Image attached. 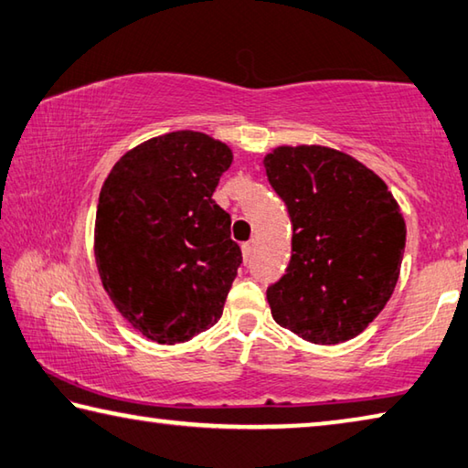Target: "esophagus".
Instances as JSON below:
<instances>
[{
    "label": "esophagus",
    "mask_w": 468,
    "mask_h": 468,
    "mask_svg": "<svg viewBox=\"0 0 468 468\" xmlns=\"http://www.w3.org/2000/svg\"><path fill=\"white\" fill-rule=\"evenodd\" d=\"M256 245H258V239H250L248 243H243V245H241L243 256H245V258H250L251 253H253V250H256Z\"/></svg>",
    "instance_id": "obj_1"
}]
</instances>
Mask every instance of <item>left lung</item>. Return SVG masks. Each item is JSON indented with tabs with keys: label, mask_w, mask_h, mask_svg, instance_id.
<instances>
[{
	"label": "left lung",
	"mask_w": 468,
	"mask_h": 468,
	"mask_svg": "<svg viewBox=\"0 0 468 468\" xmlns=\"http://www.w3.org/2000/svg\"><path fill=\"white\" fill-rule=\"evenodd\" d=\"M263 167L292 223L286 274L266 292L271 317L319 346L360 335L401 271L407 229L393 192L358 159L323 145H280Z\"/></svg>",
	"instance_id": "left-lung-1"
}]
</instances>
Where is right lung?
Here are the masks:
<instances>
[{
  "instance_id": "add662e5",
  "label": "right lung",
  "mask_w": 468,
  "mask_h": 468,
  "mask_svg": "<svg viewBox=\"0 0 468 468\" xmlns=\"http://www.w3.org/2000/svg\"><path fill=\"white\" fill-rule=\"evenodd\" d=\"M227 143L176 131L126 151L101 184L93 256L118 313L151 342L210 329L241 263L231 217L212 200Z\"/></svg>"
}]
</instances>
